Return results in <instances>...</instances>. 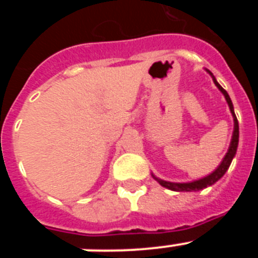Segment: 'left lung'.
Listing matches in <instances>:
<instances>
[{
	"instance_id": "left-lung-1",
	"label": "left lung",
	"mask_w": 258,
	"mask_h": 258,
	"mask_svg": "<svg viewBox=\"0 0 258 258\" xmlns=\"http://www.w3.org/2000/svg\"><path fill=\"white\" fill-rule=\"evenodd\" d=\"M207 72H208V74L213 77V81H214V84H216V86H217V88L221 90V93L225 95V99H226L227 104H229V108H230V111H231L232 118H234V132H232V138H231V142H230V147H229V150H227L225 157L222 159V161H221V164L217 166V169L214 170V172H212L211 174L207 175V177H203V178L197 179V181L177 183V182H168V181H164V179L156 178V177L152 174V177H154V178L156 179V181L159 182L161 186H163V187L169 188V190H173V191H199V190H203V188L208 187V186H212V184L216 183V182H217L218 179H220L221 177L225 174V173H226V170L229 169L230 164H231L232 159H234V156H235V154H236V149H238V143H239V124H238V118H236V116H235V112H234V106H232V102H231V99H230L227 92L222 88V86L220 85V84L217 83V80H216V77L213 76V74H212L211 71H208V70H207Z\"/></svg>"
}]
</instances>
